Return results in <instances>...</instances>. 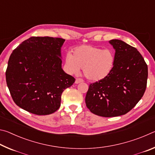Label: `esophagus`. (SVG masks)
Instances as JSON below:
<instances>
[{
  "label": "esophagus",
  "mask_w": 155,
  "mask_h": 155,
  "mask_svg": "<svg viewBox=\"0 0 155 155\" xmlns=\"http://www.w3.org/2000/svg\"><path fill=\"white\" fill-rule=\"evenodd\" d=\"M81 82H83V80L81 79V78H77V79H76V81H75L76 84H78V83H80Z\"/></svg>",
  "instance_id": "esophagus-1"
}]
</instances>
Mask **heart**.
I'll use <instances>...</instances> for the list:
<instances>
[{
  "label": "heart",
  "instance_id": "1",
  "mask_svg": "<svg viewBox=\"0 0 155 155\" xmlns=\"http://www.w3.org/2000/svg\"><path fill=\"white\" fill-rule=\"evenodd\" d=\"M115 63L114 53L109 49L83 45L74 50V54L68 52L65 67L70 74H77L83 68V74L91 81H98L109 74Z\"/></svg>",
  "mask_w": 155,
  "mask_h": 155
}]
</instances>
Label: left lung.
<instances>
[{"label": "left lung", "mask_w": 155, "mask_h": 155, "mask_svg": "<svg viewBox=\"0 0 155 155\" xmlns=\"http://www.w3.org/2000/svg\"><path fill=\"white\" fill-rule=\"evenodd\" d=\"M109 44L115 51L113 69L107 77L91 83L85 96L90 111L106 117L130 111L142 98L148 79V66L137 49L119 40Z\"/></svg>", "instance_id": "obj_1"}]
</instances>
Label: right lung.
<instances>
[{"mask_svg":"<svg viewBox=\"0 0 155 155\" xmlns=\"http://www.w3.org/2000/svg\"><path fill=\"white\" fill-rule=\"evenodd\" d=\"M64 41L58 38L31 37L13 51L5 74L12 98L20 108L42 115L60 107L62 92L75 81L61 68Z\"/></svg>","mask_w":155,"mask_h":155,"instance_id":"right-lung-1","label":"right lung"}]
</instances>
